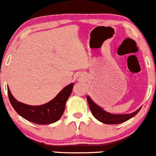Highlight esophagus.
Wrapping results in <instances>:
<instances>
[{
    "instance_id": "esophagus-1",
    "label": "esophagus",
    "mask_w": 156,
    "mask_h": 156,
    "mask_svg": "<svg viewBox=\"0 0 156 156\" xmlns=\"http://www.w3.org/2000/svg\"><path fill=\"white\" fill-rule=\"evenodd\" d=\"M83 77H84V76H83V75H82V74H79V75H77V76H76V79L77 80H83Z\"/></svg>"
}]
</instances>
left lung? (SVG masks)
I'll return each instance as SVG.
<instances>
[{"label": "left lung", "instance_id": "8db88e82", "mask_svg": "<svg viewBox=\"0 0 156 156\" xmlns=\"http://www.w3.org/2000/svg\"><path fill=\"white\" fill-rule=\"evenodd\" d=\"M86 98H87L89 108H90V111L92 115H93V116L98 121H101L103 124H118L125 122L127 120L130 119L133 117L135 116L140 110V108L136 111V112H133L131 114H127V115H113V114L108 113V112H105L102 108H101L99 106L97 105L89 96H87Z\"/></svg>", "mask_w": 156, "mask_h": 156}]
</instances>
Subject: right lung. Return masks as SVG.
Wrapping results in <instances>:
<instances>
[{
	"mask_svg": "<svg viewBox=\"0 0 156 156\" xmlns=\"http://www.w3.org/2000/svg\"><path fill=\"white\" fill-rule=\"evenodd\" d=\"M73 83L63 89L55 98L42 105H28L18 101L7 88L9 99L14 110L27 121L38 124H49L58 121L65 109L66 101L70 97Z\"/></svg>",
	"mask_w": 156,
	"mask_h": 156,
	"instance_id": "1",
	"label": "right lung"
}]
</instances>
